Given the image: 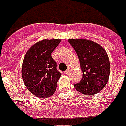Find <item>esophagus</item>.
<instances>
[{
	"instance_id": "esophagus-1",
	"label": "esophagus",
	"mask_w": 126,
	"mask_h": 126,
	"mask_svg": "<svg viewBox=\"0 0 126 126\" xmlns=\"http://www.w3.org/2000/svg\"><path fill=\"white\" fill-rule=\"evenodd\" d=\"M70 72H71V69H70V68H68L66 71H65V73L66 74H70Z\"/></svg>"
}]
</instances>
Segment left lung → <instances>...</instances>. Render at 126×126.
I'll use <instances>...</instances> for the list:
<instances>
[{"label": "left lung", "instance_id": "left-lung-1", "mask_svg": "<svg viewBox=\"0 0 126 126\" xmlns=\"http://www.w3.org/2000/svg\"><path fill=\"white\" fill-rule=\"evenodd\" d=\"M79 58L82 79L74 84L78 91L85 95L99 93L109 78L110 62L105 49L96 43L87 39L68 40Z\"/></svg>", "mask_w": 126, "mask_h": 126}]
</instances>
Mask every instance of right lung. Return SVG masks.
I'll return each mask as SVG.
<instances>
[{
	"label": "right lung",
	"instance_id": "obj_1",
	"mask_svg": "<svg viewBox=\"0 0 126 126\" xmlns=\"http://www.w3.org/2000/svg\"><path fill=\"white\" fill-rule=\"evenodd\" d=\"M60 39H43L27 51L22 66V77L25 86L35 96L46 98L55 93L61 74L51 54Z\"/></svg>",
	"mask_w": 126,
	"mask_h": 126
}]
</instances>
